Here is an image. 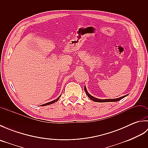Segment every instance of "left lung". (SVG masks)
I'll return each instance as SVG.
<instances>
[{"mask_svg": "<svg viewBox=\"0 0 148 148\" xmlns=\"http://www.w3.org/2000/svg\"><path fill=\"white\" fill-rule=\"evenodd\" d=\"M84 92H86V94L87 95V96L89 97V98L93 100V101L94 102H117V101H119V100H121L122 99H123L124 97H125L126 96H127V95H125V96H123V97H119V98H117V99H99L97 98H95V97H94L93 96H92L90 95V94L87 92V90H86V86H84Z\"/></svg>", "mask_w": 148, "mask_h": 148, "instance_id": "left-lung-1", "label": "left lung"}]
</instances>
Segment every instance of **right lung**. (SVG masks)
Wrapping results in <instances>:
<instances>
[{"instance_id": "obj_1", "label": "right lung", "mask_w": 148, "mask_h": 148, "mask_svg": "<svg viewBox=\"0 0 148 148\" xmlns=\"http://www.w3.org/2000/svg\"><path fill=\"white\" fill-rule=\"evenodd\" d=\"M61 96V95H60ZM60 97H58L57 99H56V100H53V101H51V102H48V103H45V104H42V105H41L40 106H48V105H50V104H52V103H55V102H56L57 101V100L59 99V98L60 97Z\"/></svg>"}]
</instances>
